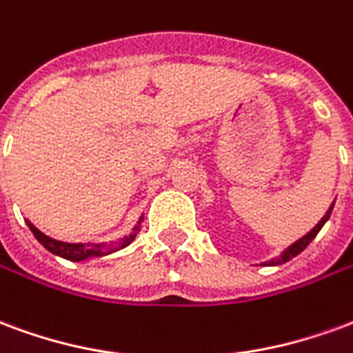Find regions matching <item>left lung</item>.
<instances>
[{
    "label": "left lung",
    "instance_id": "1",
    "mask_svg": "<svg viewBox=\"0 0 353 353\" xmlns=\"http://www.w3.org/2000/svg\"><path fill=\"white\" fill-rule=\"evenodd\" d=\"M333 206H334V202H333V204H331V208L327 210L325 215L321 217V221H319L318 225H316V227H314V229L310 230V232H306V234H304L303 238H299L296 242H293V244L289 245V248H285V250H283V252H281L280 255H278V257H274V259L266 261L265 265L266 266H278V265H283V263H288V261H291V259H293V257H296V255L303 252L306 245L310 244L314 238L318 236V232H319V230H321V227H323V225H325V223H327V219L331 217Z\"/></svg>",
    "mask_w": 353,
    "mask_h": 353
}]
</instances>
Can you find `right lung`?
<instances>
[{"label": "right lung", "instance_id": "1", "mask_svg": "<svg viewBox=\"0 0 353 353\" xmlns=\"http://www.w3.org/2000/svg\"><path fill=\"white\" fill-rule=\"evenodd\" d=\"M141 221H143V217H139L138 225L132 229L130 236H124L123 240L111 242V244H68V242H60V240H54V238L43 234L41 230L37 229L34 223H26L28 227H30V230L34 232V236L37 238V242H39L45 250H49L52 255H58V257H62V259L68 261H85L90 259V257H103V255L119 252V250H123V248H126L128 244H132V240H134L136 234L139 232V225H141Z\"/></svg>", "mask_w": 353, "mask_h": 353}]
</instances>
